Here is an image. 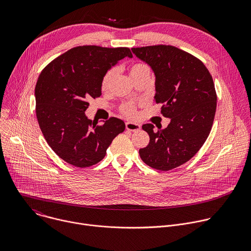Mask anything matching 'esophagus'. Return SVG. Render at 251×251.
Instances as JSON below:
<instances>
[{
	"instance_id": "1",
	"label": "esophagus",
	"mask_w": 251,
	"mask_h": 251,
	"mask_svg": "<svg viewBox=\"0 0 251 251\" xmlns=\"http://www.w3.org/2000/svg\"><path fill=\"white\" fill-rule=\"evenodd\" d=\"M126 129L129 131H138L141 129V125L135 122H126Z\"/></svg>"
}]
</instances>
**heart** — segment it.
Returning <instances> with one entry per match:
<instances>
[{
  "label": "heart",
  "instance_id": "obj_1",
  "mask_svg": "<svg viewBox=\"0 0 251 251\" xmlns=\"http://www.w3.org/2000/svg\"><path fill=\"white\" fill-rule=\"evenodd\" d=\"M116 74H117V69L116 68H111L104 75V76L102 78V81H101V87H102L103 90H107L110 87ZM145 74H150V69L144 63H135L130 67V76L132 77V79L139 76V75H145ZM122 111L126 115H129V116L133 115L134 114V105L131 104V103L125 104L122 107Z\"/></svg>",
  "mask_w": 251,
  "mask_h": 251
}]
</instances>
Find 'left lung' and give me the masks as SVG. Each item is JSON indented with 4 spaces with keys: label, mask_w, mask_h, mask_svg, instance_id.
I'll use <instances>...</instances> for the list:
<instances>
[{
    "label": "left lung",
    "mask_w": 251,
    "mask_h": 251,
    "mask_svg": "<svg viewBox=\"0 0 251 251\" xmlns=\"http://www.w3.org/2000/svg\"><path fill=\"white\" fill-rule=\"evenodd\" d=\"M155 75L154 101L170 119L167 128L145 124L150 136L139 155L146 165L169 171L191 160L209 135L217 109V94L210 74L192 54L171 46L132 49Z\"/></svg>",
    "instance_id": "1"
}]
</instances>
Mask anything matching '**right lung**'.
<instances>
[{"label": "right lung", "instance_id": "1", "mask_svg": "<svg viewBox=\"0 0 251 251\" xmlns=\"http://www.w3.org/2000/svg\"><path fill=\"white\" fill-rule=\"evenodd\" d=\"M126 56L132 57L127 48L77 47L56 57L40 75L34 89L38 122L50 147L66 163L78 168L97 164L125 130L121 119L91 121L85 111L87 101L101 95L104 75Z\"/></svg>", "mask_w": 251, "mask_h": 251}]
</instances>
